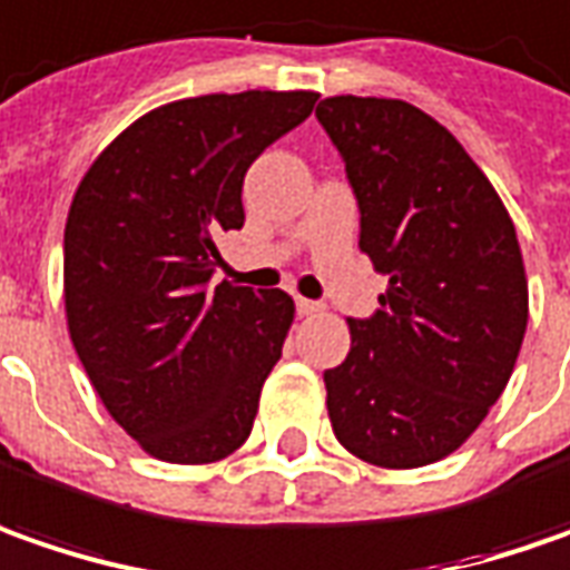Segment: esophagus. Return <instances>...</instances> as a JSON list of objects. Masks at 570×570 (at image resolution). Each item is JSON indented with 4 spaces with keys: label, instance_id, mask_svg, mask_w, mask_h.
I'll list each match as a JSON object with an SVG mask.
<instances>
[{
    "label": "esophagus",
    "instance_id": "1",
    "mask_svg": "<svg viewBox=\"0 0 570 570\" xmlns=\"http://www.w3.org/2000/svg\"><path fill=\"white\" fill-rule=\"evenodd\" d=\"M322 308L324 305L315 303V299H303V296H296V312H299V315H318Z\"/></svg>",
    "mask_w": 570,
    "mask_h": 570
}]
</instances>
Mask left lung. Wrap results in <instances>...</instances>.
<instances>
[{
	"mask_svg": "<svg viewBox=\"0 0 570 570\" xmlns=\"http://www.w3.org/2000/svg\"><path fill=\"white\" fill-rule=\"evenodd\" d=\"M315 116L344 157L360 248L387 274L382 308L350 318V353L324 372L334 435L375 466L442 461L476 432L518 363V233L461 141L413 104L346 94Z\"/></svg>",
	"mask_w": 570,
	"mask_h": 570,
	"instance_id": "obj_1",
	"label": "left lung"
}]
</instances>
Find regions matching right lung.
Here are the masks:
<instances>
[{
	"instance_id": "right-lung-1",
	"label": "right lung",
	"mask_w": 570,
	"mask_h": 570,
	"mask_svg": "<svg viewBox=\"0 0 570 570\" xmlns=\"http://www.w3.org/2000/svg\"><path fill=\"white\" fill-rule=\"evenodd\" d=\"M312 90L207 94L150 109L85 173L66 224V315L109 416L148 454L210 463L246 442L293 324L284 289L217 284L255 157Z\"/></svg>"
}]
</instances>
